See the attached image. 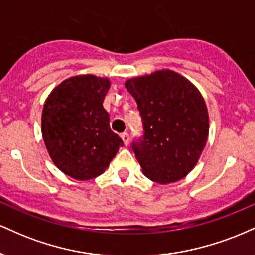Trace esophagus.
I'll return each mask as SVG.
<instances>
[{"label": "esophagus", "mask_w": 255, "mask_h": 255, "mask_svg": "<svg viewBox=\"0 0 255 255\" xmlns=\"http://www.w3.org/2000/svg\"><path fill=\"white\" fill-rule=\"evenodd\" d=\"M121 137H122L123 142H124V144L128 145V143H130V136H128V132H123L121 134Z\"/></svg>", "instance_id": "obj_1"}]
</instances>
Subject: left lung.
Here are the masks:
<instances>
[{
	"label": "left lung",
	"mask_w": 255,
	"mask_h": 255,
	"mask_svg": "<svg viewBox=\"0 0 255 255\" xmlns=\"http://www.w3.org/2000/svg\"><path fill=\"white\" fill-rule=\"evenodd\" d=\"M137 103L144 136L132 149L142 172L157 184H172L196 167L209 136L204 98L191 81L169 70L125 81Z\"/></svg>",
	"instance_id": "8db88e82"
}]
</instances>
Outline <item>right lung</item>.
Returning <instances> with one entry per match:
<instances>
[{
  "instance_id": "right-lung-1",
  "label": "right lung",
  "mask_w": 255,
  "mask_h": 255,
  "mask_svg": "<svg viewBox=\"0 0 255 255\" xmlns=\"http://www.w3.org/2000/svg\"><path fill=\"white\" fill-rule=\"evenodd\" d=\"M110 79L76 75L52 89L41 113V134L51 160L65 175L83 181L103 174L124 145L104 109Z\"/></svg>"
}]
</instances>
